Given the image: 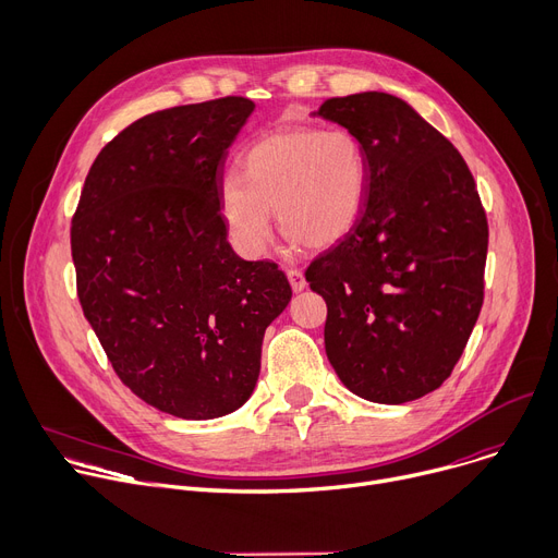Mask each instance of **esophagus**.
Segmentation results:
<instances>
[{
	"mask_svg": "<svg viewBox=\"0 0 558 558\" xmlns=\"http://www.w3.org/2000/svg\"><path fill=\"white\" fill-rule=\"evenodd\" d=\"M288 275V281H290V288L295 290V293H302V290L306 288V279H304V275H302V270H288L286 272Z\"/></svg>",
	"mask_w": 558,
	"mask_h": 558,
	"instance_id": "34e87169",
	"label": "esophagus"
}]
</instances>
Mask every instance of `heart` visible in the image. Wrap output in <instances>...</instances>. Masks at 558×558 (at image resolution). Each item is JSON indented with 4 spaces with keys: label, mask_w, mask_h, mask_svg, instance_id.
Returning a JSON list of instances; mask_svg holds the SVG:
<instances>
[{
    "label": "heart",
    "mask_w": 558,
    "mask_h": 558,
    "mask_svg": "<svg viewBox=\"0 0 558 558\" xmlns=\"http://www.w3.org/2000/svg\"><path fill=\"white\" fill-rule=\"evenodd\" d=\"M367 156L348 129L286 126L243 156V177L220 183V216L235 250L258 258L272 238V210L290 241L323 250L361 220Z\"/></svg>",
    "instance_id": "heart-1"
}]
</instances>
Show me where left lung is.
<instances>
[{
    "label": "left lung",
    "instance_id": "left-lung-1",
    "mask_svg": "<svg viewBox=\"0 0 558 558\" xmlns=\"http://www.w3.org/2000/svg\"><path fill=\"white\" fill-rule=\"evenodd\" d=\"M313 116L348 129L367 156L361 220L306 270L327 302V359L367 402L417 400L452 375L482 311L480 193L454 145L400 97H333Z\"/></svg>",
    "mask_w": 558,
    "mask_h": 558
}]
</instances>
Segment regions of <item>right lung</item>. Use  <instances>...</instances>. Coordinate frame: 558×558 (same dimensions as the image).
Instances as JSON below:
<instances>
[{"instance_id":"right-lung-1","label":"right lung","mask_w":558,"mask_h":558,"mask_svg":"<svg viewBox=\"0 0 558 558\" xmlns=\"http://www.w3.org/2000/svg\"><path fill=\"white\" fill-rule=\"evenodd\" d=\"M252 111L222 97L129 124L97 154L72 220L78 302L106 356L143 402L183 420L250 400L265 329L293 298L275 263L233 252L220 216Z\"/></svg>"}]
</instances>
